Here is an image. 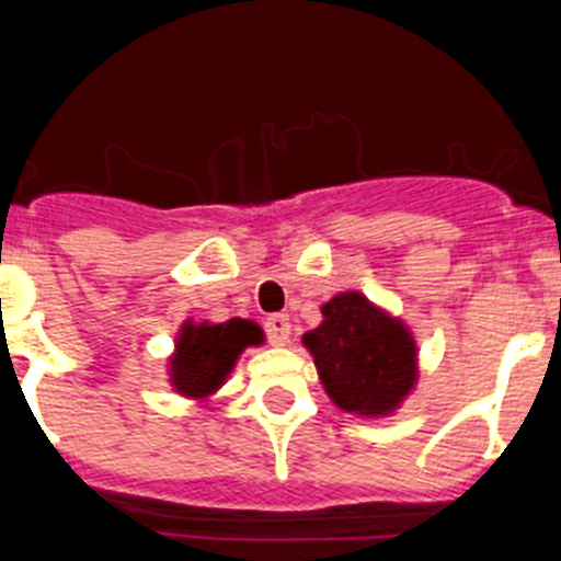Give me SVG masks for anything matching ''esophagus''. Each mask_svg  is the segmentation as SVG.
<instances>
[{
    "label": "esophagus",
    "mask_w": 561,
    "mask_h": 561,
    "mask_svg": "<svg viewBox=\"0 0 561 561\" xmlns=\"http://www.w3.org/2000/svg\"><path fill=\"white\" fill-rule=\"evenodd\" d=\"M264 329H266V336H270L272 345H286V342H289L291 323L286 314H270L266 317Z\"/></svg>",
    "instance_id": "1"
}]
</instances>
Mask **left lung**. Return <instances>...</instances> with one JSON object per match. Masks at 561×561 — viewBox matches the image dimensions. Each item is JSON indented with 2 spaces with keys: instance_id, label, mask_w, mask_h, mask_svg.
<instances>
[{
  "instance_id": "1",
  "label": "left lung",
  "mask_w": 561,
  "mask_h": 561,
  "mask_svg": "<svg viewBox=\"0 0 561 561\" xmlns=\"http://www.w3.org/2000/svg\"><path fill=\"white\" fill-rule=\"evenodd\" d=\"M320 311L323 323L306 331L304 345L329 399L365 419L399 410L419 381V348L408 325L362 291H340Z\"/></svg>"
}]
</instances>
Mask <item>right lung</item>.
<instances>
[{"label": "right lung", "mask_w": 561, "mask_h": 561, "mask_svg": "<svg viewBox=\"0 0 561 561\" xmlns=\"http://www.w3.org/2000/svg\"><path fill=\"white\" fill-rule=\"evenodd\" d=\"M264 331L252 320L232 317L227 323H193L187 320L168 359L171 388L185 399L205 401L221 388L236 368L238 356L250 345H261Z\"/></svg>", "instance_id": "right-lung-1"}]
</instances>
